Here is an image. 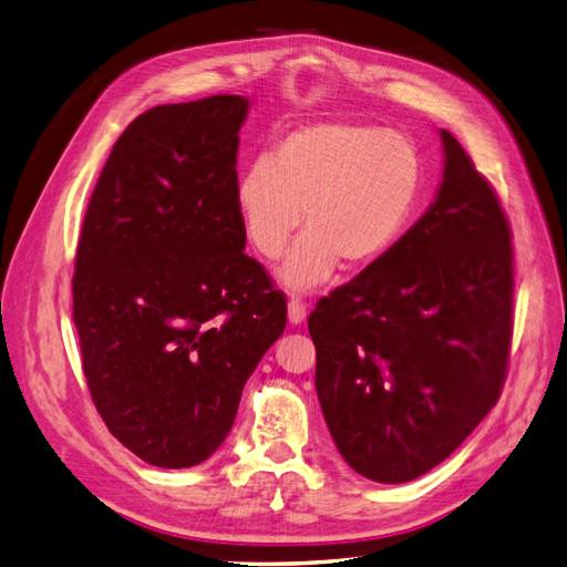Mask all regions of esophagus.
Here are the masks:
<instances>
[{
  "label": "esophagus",
  "mask_w": 567,
  "mask_h": 567,
  "mask_svg": "<svg viewBox=\"0 0 567 567\" xmlns=\"http://www.w3.org/2000/svg\"><path fill=\"white\" fill-rule=\"evenodd\" d=\"M287 319H289V323L292 326H299L301 321L307 319V305L301 299H297V297H292L287 301Z\"/></svg>",
  "instance_id": "1"
}]
</instances>
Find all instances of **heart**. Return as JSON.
Instances as JSON below:
<instances>
[{
    "label": "heart",
    "instance_id": "b5f03b06",
    "mask_svg": "<svg viewBox=\"0 0 567 567\" xmlns=\"http://www.w3.org/2000/svg\"><path fill=\"white\" fill-rule=\"evenodd\" d=\"M423 190V159L405 135L364 123L297 127L248 164L234 188L246 241L278 258L301 224L307 231L278 270L307 292L343 262L364 270L384 258L411 221Z\"/></svg>",
    "mask_w": 567,
    "mask_h": 567
}]
</instances>
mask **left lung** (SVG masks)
Here are the masks:
<instances>
[{
  "instance_id": "8db88e82",
  "label": "left lung",
  "mask_w": 567,
  "mask_h": 567,
  "mask_svg": "<svg viewBox=\"0 0 567 567\" xmlns=\"http://www.w3.org/2000/svg\"><path fill=\"white\" fill-rule=\"evenodd\" d=\"M437 197L391 251L309 316L316 393L360 476L408 483L491 413L512 346V231L493 186L442 130Z\"/></svg>"
}]
</instances>
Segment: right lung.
<instances>
[{"label": "right lung", "mask_w": 567, "mask_h": 567, "mask_svg": "<svg viewBox=\"0 0 567 567\" xmlns=\"http://www.w3.org/2000/svg\"><path fill=\"white\" fill-rule=\"evenodd\" d=\"M248 99L156 105L113 144L86 207L74 326L96 411L162 468L203 464L227 437L246 379L287 301L244 254L236 152Z\"/></svg>", "instance_id": "1"}]
</instances>
